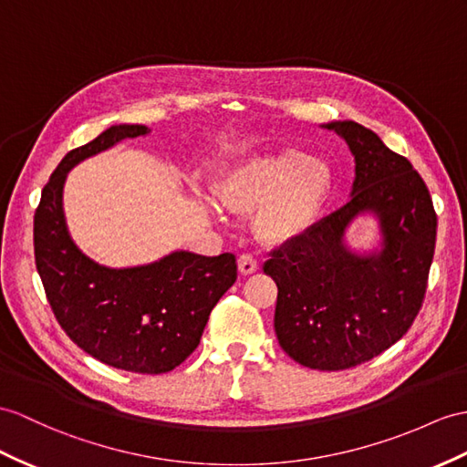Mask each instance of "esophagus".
Segmentation results:
<instances>
[{"label": "esophagus", "instance_id": "esophagus-1", "mask_svg": "<svg viewBox=\"0 0 467 467\" xmlns=\"http://www.w3.org/2000/svg\"><path fill=\"white\" fill-rule=\"evenodd\" d=\"M237 267L244 273V275H252L257 271V259L252 254H242L237 257Z\"/></svg>", "mask_w": 467, "mask_h": 467}]
</instances>
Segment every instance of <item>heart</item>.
I'll return each mask as SVG.
<instances>
[{
  "instance_id": "1",
  "label": "heart",
  "mask_w": 467,
  "mask_h": 467,
  "mask_svg": "<svg viewBox=\"0 0 467 467\" xmlns=\"http://www.w3.org/2000/svg\"><path fill=\"white\" fill-rule=\"evenodd\" d=\"M331 186L323 162L297 150L259 156L225 174L215 194L225 210L257 212V232L267 242H287L311 225Z\"/></svg>"
}]
</instances>
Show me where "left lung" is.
Returning <instances> with one entry per match:
<instances>
[{
  "label": "left lung",
  "instance_id": "8db88e82",
  "mask_svg": "<svg viewBox=\"0 0 467 467\" xmlns=\"http://www.w3.org/2000/svg\"><path fill=\"white\" fill-rule=\"evenodd\" d=\"M355 156V182L343 208L291 237L265 261L277 283L275 335L303 367L345 370L390 348L422 306L438 218L412 164L355 120L325 124ZM370 211L383 249L358 256L344 244L348 223Z\"/></svg>",
  "mask_w": 467,
  "mask_h": 467
}]
</instances>
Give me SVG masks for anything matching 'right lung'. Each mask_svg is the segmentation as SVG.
Listing matches in <instances>:
<instances>
[{"label":"right lung","mask_w":467,"mask_h":467,"mask_svg":"<svg viewBox=\"0 0 467 467\" xmlns=\"http://www.w3.org/2000/svg\"><path fill=\"white\" fill-rule=\"evenodd\" d=\"M142 134V124H119L63 158L41 192L33 247L55 319L77 347L109 367L162 374L200 345L212 309L237 279L235 255L174 252L150 265L102 267L73 244L63 213L67 172Z\"/></svg>","instance_id":"obj_1"}]
</instances>
